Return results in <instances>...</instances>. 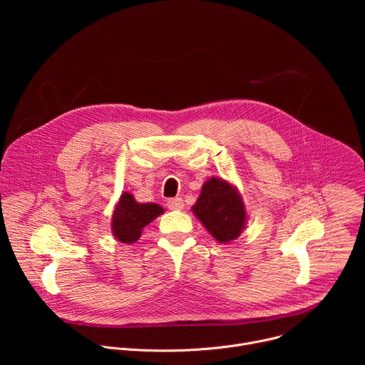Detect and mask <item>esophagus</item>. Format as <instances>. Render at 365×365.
Returning a JSON list of instances; mask_svg holds the SVG:
<instances>
[{
  "instance_id": "1",
  "label": "esophagus",
  "mask_w": 365,
  "mask_h": 365,
  "mask_svg": "<svg viewBox=\"0 0 365 365\" xmlns=\"http://www.w3.org/2000/svg\"><path fill=\"white\" fill-rule=\"evenodd\" d=\"M168 206H169V210H172V211H179L185 206V202H183L182 197H172V199L168 200Z\"/></svg>"
}]
</instances>
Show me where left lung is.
I'll use <instances>...</instances> for the list:
<instances>
[{"label": "left lung", "mask_w": 365, "mask_h": 365, "mask_svg": "<svg viewBox=\"0 0 365 365\" xmlns=\"http://www.w3.org/2000/svg\"><path fill=\"white\" fill-rule=\"evenodd\" d=\"M193 214L220 242L235 240L245 224V210L240 195L231 185L215 178L203 185Z\"/></svg>", "instance_id": "obj_1"}]
</instances>
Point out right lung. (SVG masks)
<instances>
[{
	"mask_svg": "<svg viewBox=\"0 0 365 365\" xmlns=\"http://www.w3.org/2000/svg\"><path fill=\"white\" fill-rule=\"evenodd\" d=\"M163 214V207L155 203H138L130 193H123L113 215V232L118 241L135 242L145 225Z\"/></svg>",
	"mask_w": 365,
	"mask_h": 365,
	"instance_id": "right-lung-1",
	"label": "right lung"
}]
</instances>
